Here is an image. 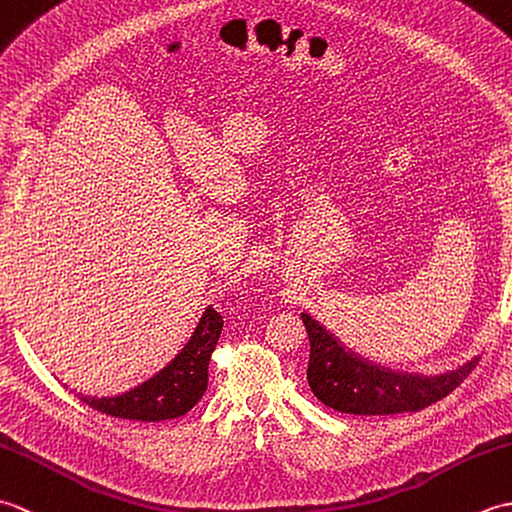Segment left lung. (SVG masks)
<instances>
[{
	"label": "left lung",
	"mask_w": 512,
	"mask_h": 512,
	"mask_svg": "<svg viewBox=\"0 0 512 512\" xmlns=\"http://www.w3.org/2000/svg\"><path fill=\"white\" fill-rule=\"evenodd\" d=\"M310 339L308 385L325 407L354 416H389V413L420 411L449 396L471 374L477 358L440 376L396 374L365 363L361 356L345 350L334 334L301 314Z\"/></svg>",
	"instance_id": "8db88e82"
}]
</instances>
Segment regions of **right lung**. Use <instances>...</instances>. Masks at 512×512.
Wrapping results in <instances>:
<instances>
[{"label":"right lung","mask_w":512,"mask_h":512,"mask_svg":"<svg viewBox=\"0 0 512 512\" xmlns=\"http://www.w3.org/2000/svg\"><path fill=\"white\" fill-rule=\"evenodd\" d=\"M222 317L213 308H206L198 328L191 334L187 345L173 361L162 367L158 374L151 376L145 383L118 396H79L85 405L107 416L140 420V422H158L180 418L191 411L209 383V361L220 339Z\"/></svg>","instance_id":"right-lung-1"}]
</instances>
